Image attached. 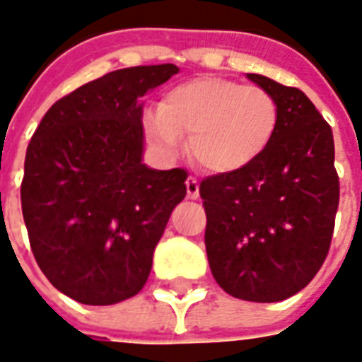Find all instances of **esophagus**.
Returning <instances> with one entry per match:
<instances>
[{"label":"esophagus","mask_w":362,"mask_h":362,"mask_svg":"<svg viewBox=\"0 0 362 362\" xmlns=\"http://www.w3.org/2000/svg\"><path fill=\"white\" fill-rule=\"evenodd\" d=\"M185 185H187V194H189V198L196 200L200 196V185H198V181L194 177H189Z\"/></svg>","instance_id":"obj_1"}]
</instances>
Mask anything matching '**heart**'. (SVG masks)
I'll return each instance as SVG.
<instances>
[{
  "mask_svg": "<svg viewBox=\"0 0 362 362\" xmlns=\"http://www.w3.org/2000/svg\"><path fill=\"white\" fill-rule=\"evenodd\" d=\"M279 122L276 98L260 86H243L223 77H196L173 86L160 107L147 109L143 130L166 155L190 136V155L215 173L238 172L253 164Z\"/></svg>",
  "mask_w": 362,
  "mask_h": 362,
  "instance_id": "b5f03b06",
  "label": "heart"
}]
</instances>
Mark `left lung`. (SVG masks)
<instances>
[{"instance_id": "left-lung-1", "label": "left lung", "mask_w": 362, "mask_h": 362, "mask_svg": "<svg viewBox=\"0 0 362 362\" xmlns=\"http://www.w3.org/2000/svg\"><path fill=\"white\" fill-rule=\"evenodd\" d=\"M247 77L276 98L279 122L253 164L200 183L206 251L228 295L279 302L306 287L329 253L340 200L334 139L304 92Z\"/></svg>"}]
</instances>
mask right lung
Masks as SVG:
<instances>
[{
  "mask_svg": "<svg viewBox=\"0 0 362 362\" xmlns=\"http://www.w3.org/2000/svg\"><path fill=\"white\" fill-rule=\"evenodd\" d=\"M179 74L173 64L117 69L60 98L33 132L21 185L22 215L39 268L88 306L143 288L187 172L141 162L139 98Z\"/></svg>",
  "mask_w": 362,
  "mask_h": 362,
  "instance_id": "add662e5",
  "label": "right lung"
}]
</instances>
